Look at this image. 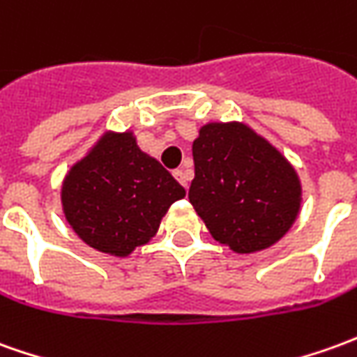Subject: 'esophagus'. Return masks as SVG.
Masks as SVG:
<instances>
[{
    "label": "esophagus",
    "instance_id": "esophagus-1",
    "mask_svg": "<svg viewBox=\"0 0 357 357\" xmlns=\"http://www.w3.org/2000/svg\"><path fill=\"white\" fill-rule=\"evenodd\" d=\"M174 176H176V179H178L179 183H181V185L187 189L189 181H191V172H189V170H176V172H174Z\"/></svg>",
    "mask_w": 357,
    "mask_h": 357
}]
</instances>
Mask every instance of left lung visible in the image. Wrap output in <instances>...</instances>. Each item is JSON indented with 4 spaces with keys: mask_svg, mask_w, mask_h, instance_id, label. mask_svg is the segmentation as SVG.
<instances>
[{
    "mask_svg": "<svg viewBox=\"0 0 357 357\" xmlns=\"http://www.w3.org/2000/svg\"><path fill=\"white\" fill-rule=\"evenodd\" d=\"M189 201L216 241L236 253L274 245L301 204L296 170L245 123H206L193 141Z\"/></svg>",
    "mask_w": 357,
    "mask_h": 357,
    "instance_id": "obj_1",
    "label": "left lung"
}]
</instances>
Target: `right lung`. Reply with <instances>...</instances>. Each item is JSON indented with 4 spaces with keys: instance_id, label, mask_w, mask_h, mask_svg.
I'll use <instances>...</instances> for the list:
<instances>
[{
    "instance_id": "add662e5",
    "label": "right lung",
    "mask_w": 357,
    "mask_h": 357,
    "mask_svg": "<svg viewBox=\"0 0 357 357\" xmlns=\"http://www.w3.org/2000/svg\"><path fill=\"white\" fill-rule=\"evenodd\" d=\"M183 197L185 189L137 146L131 131L104 133L61 185L63 214L75 234L116 257L149 243L162 216Z\"/></svg>"
}]
</instances>
